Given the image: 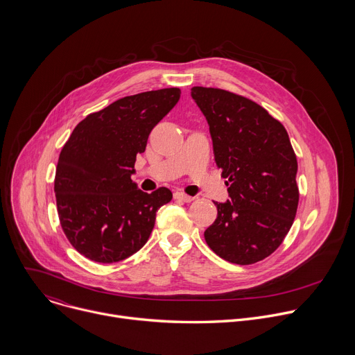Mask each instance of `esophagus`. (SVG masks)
Instances as JSON below:
<instances>
[{"mask_svg":"<svg viewBox=\"0 0 355 355\" xmlns=\"http://www.w3.org/2000/svg\"><path fill=\"white\" fill-rule=\"evenodd\" d=\"M174 198H175V199H178V200H182V202H191V200H193V199H195L193 196L187 195V193H184L182 191H177V192H174Z\"/></svg>","mask_w":355,"mask_h":355,"instance_id":"obj_1","label":"esophagus"}]
</instances>
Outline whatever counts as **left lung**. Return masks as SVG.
<instances>
[{
	"mask_svg": "<svg viewBox=\"0 0 355 355\" xmlns=\"http://www.w3.org/2000/svg\"><path fill=\"white\" fill-rule=\"evenodd\" d=\"M191 95L209 123L230 195L226 204L215 202L205 240L229 263H259L281 245L296 216L297 162L288 132L243 95L212 87H192Z\"/></svg>",
	"mask_w": 355,
	"mask_h": 355,
	"instance_id": "left-lung-1",
	"label": "left lung"
}]
</instances>
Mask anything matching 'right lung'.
Returning a JSON list of instances; mask_svg holds the SVG:
<instances>
[{"label":"right lung","instance_id":"1","mask_svg":"<svg viewBox=\"0 0 355 355\" xmlns=\"http://www.w3.org/2000/svg\"><path fill=\"white\" fill-rule=\"evenodd\" d=\"M180 88L121 98L87 115L63 146L55 177L62 229L91 261L116 263L144 245L168 188L143 192L132 181L148 135L178 103Z\"/></svg>","mask_w":355,"mask_h":355}]
</instances>
